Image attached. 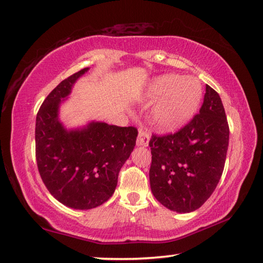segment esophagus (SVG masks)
Listing matches in <instances>:
<instances>
[{"instance_id":"1","label":"esophagus","mask_w":263,"mask_h":263,"mask_svg":"<svg viewBox=\"0 0 263 263\" xmlns=\"http://www.w3.org/2000/svg\"><path fill=\"white\" fill-rule=\"evenodd\" d=\"M149 139H151V134L147 130L139 129L138 137H137V145H138V146H145V147L148 146Z\"/></svg>"}]
</instances>
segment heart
I'll list each match as a JSON object with an SVG mask.
<instances>
[{"label":"heart","instance_id":"b5f03b06","mask_svg":"<svg viewBox=\"0 0 263 263\" xmlns=\"http://www.w3.org/2000/svg\"><path fill=\"white\" fill-rule=\"evenodd\" d=\"M147 97L161 100L153 110L155 125L163 130H176L196 115L202 100V87L195 78L164 75L151 84Z\"/></svg>","mask_w":263,"mask_h":263}]
</instances>
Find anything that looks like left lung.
Masks as SVG:
<instances>
[{
    "instance_id": "left-lung-1",
    "label": "left lung",
    "mask_w": 263,
    "mask_h": 263,
    "mask_svg": "<svg viewBox=\"0 0 263 263\" xmlns=\"http://www.w3.org/2000/svg\"><path fill=\"white\" fill-rule=\"evenodd\" d=\"M229 138L220 97L206 85L199 114L189 124L174 134L152 135L149 183L156 199L177 213L200 208L219 182Z\"/></svg>"
}]
</instances>
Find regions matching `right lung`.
I'll use <instances>...</instances> for the list:
<instances>
[{
    "label": "right lung",
    "mask_w": 263,
    "mask_h": 263,
    "mask_svg": "<svg viewBox=\"0 0 263 263\" xmlns=\"http://www.w3.org/2000/svg\"><path fill=\"white\" fill-rule=\"evenodd\" d=\"M89 71L65 79L45 99L36 118V159L46 188L69 208L91 209L112 196L121 166L136 145L135 127L91 121L66 129L60 120L61 103L75 82Z\"/></svg>",
    "instance_id": "add662e5"
}]
</instances>
